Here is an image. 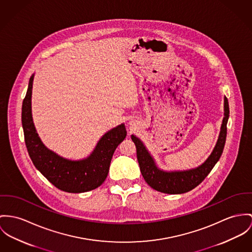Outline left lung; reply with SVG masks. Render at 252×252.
<instances>
[{
	"mask_svg": "<svg viewBox=\"0 0 252 252\" xmlns=\"http://www.w3.org/2000/svg\"><path fill=\"white\" fill-rule=\"evenodd\" d=\"M228 117V100L227 97H224V117L216 147L212 154L202 165L188 171L164 172L158 169L155 165L154 158L149 154L142 141L136 136L131 135V139L136 146V155L140 166V171L146 182L158 192L171 194H183L193 190L197 185H199L212 171L214 166L219 161L222 154L226 140V125Z\"/></svg>",
	"mask_w": 252,
	"mask_h": 252,
	"instance_id": "obj_1",
	"label": "left lung"
}]
</instances>
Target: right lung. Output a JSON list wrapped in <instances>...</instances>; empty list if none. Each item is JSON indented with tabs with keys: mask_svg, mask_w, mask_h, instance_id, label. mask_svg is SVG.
<instances>
[{
	"mask_svg": "<svg viewBox=\"0 0 252 252\" xmlns=\"http://www.w3.org/2000/svg\"><path fill=\"white\" fill-rule=\"evenodd\" d=\"M33 75L22 105V126L29 155L41 174L58 189L67 193L94 190L105 180L117 147L125 140L126 130L122 124L100 138L93 153L85 159L72 161L48 150L40 140L32 116Z\"/></svg>",
	"mask_w": 252,
	"mask_h": 252,
	"instance_id": "1",
	"label": "right lung"
}]
</instances>
